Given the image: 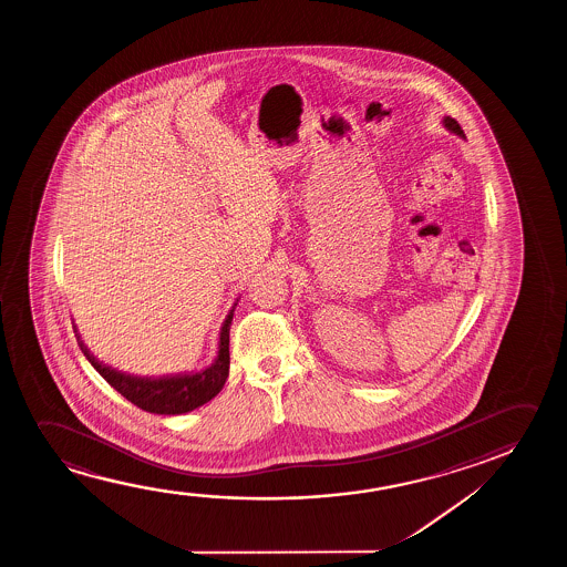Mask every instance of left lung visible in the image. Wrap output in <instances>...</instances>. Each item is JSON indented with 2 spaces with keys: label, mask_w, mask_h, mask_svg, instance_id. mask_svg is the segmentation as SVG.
<instances>
[{
  "label": "left lung",
  "mask_w": 567,
  "mask_h": 567,
  "mask_svg": "<svg viewBox=\"0 0 567 567\" xmlns=\"http://www.w3.org/2000/svg\"><path fill=\"white\" fill-rule=\"evenodd\" d=\"M443 125L450 130V132L457 133L458 137H465V132L461 130V125H458L457 120H453V117L445 116L443 117Z\"/></svg>",
  "instance_id": "obj_1"
}]
</instances>
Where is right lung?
I'll return each instance as SVG.
<instances>
[{
    "instance_id": "obj_1",
    "label": "right lung",
    "mask_w": 567,
    "mask_h": 567,
    "mask_svg": "<svg viewBox=\"0 0 567 567\" xmlns=\"http://www.w3.org/2000/svg\"><path fill=\"white\" fill-rule=\"evenodd\" d=\"M234 308L220 329L218 354L215 362L197 373H178V375H163V378H137L130 373L117 372L112 365L102 364L89 352L83 341H78L86 360L93 364L94 370L109 381L117 393L140 406L141 411L153 414H184L194 411L202 404L209 403L213 396L225 388L230 368V326H233Z\"/></svg>"
}]
</instances>
